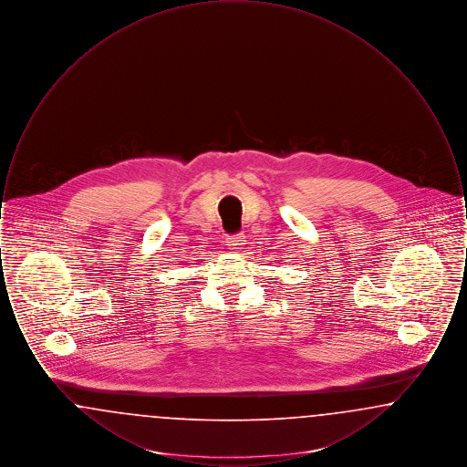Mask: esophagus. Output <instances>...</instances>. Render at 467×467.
I'll return each mask as SVG.
<instances>
[{
  "instance_id": "obj_1",
  "label": "esophagus",
  "mask_w": 467,
  "mask_h": 467,
  "mask_svg": "<svg viewBox=\"0 0 467 467\" xmlns=\"http://www.w3.org/2000/svg\"><path fill=\"white\" fill-rule=\"evenodd\" d=\"M227 246L229 248H233V250H236V248H242L244 244V236L240 233V234H233V236H227Z\"/></svg>"
}]
</instances>
